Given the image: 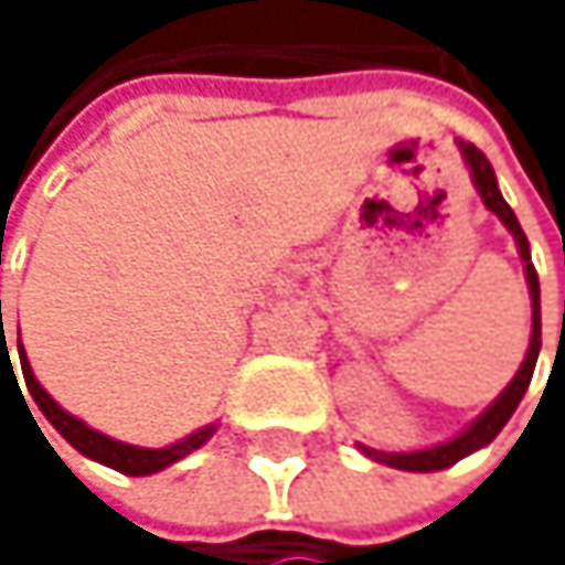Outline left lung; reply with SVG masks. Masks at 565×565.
Listing matches in <instances>:
<instances>
[{"label": "left lung", "instance_id": "obj_1", "mask_svg": "<svg viewBox=\"0 0 565 565\" xmlns=\"http://www.w3.org/2000/svg\"><path fill=\"white\" fill-rule=\"evenodd\" d=\"M458 150H461V160H465V167L471 172V182H475V189H478L484 209H488L491 215H498L501 225L513 235L516 255H520V262H523V278H526V290H530V310H533V317H530V347H526V356H523L520 370L513 373V380L504 386V393L498 395L471 425H465L458 435H451V438H445V441H438V445L415 448V451H380V448H370V445L356 441V448H360L366 458H373V461H380V465H390L395 471H418V475H425V471H445V468H451L455 461H461V458H468V455L488 448V445L501 435V428L508 425L510 415L516 412L520 398H523L530 380H533L536 356H540V278H536V268H533V262H530V242H526V235H523V228H520L513 209H510L508 202H504V195H501L498 175H494V167L488 163V157H484L475 143H465V140H458Z\"/></svg>", "mask_w": 565, "mask_h": 565}]
</instances>
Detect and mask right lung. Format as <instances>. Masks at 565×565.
I'll return each instance as SVG.
<instances>
[{"mask_svg": "<svg viewBox=\"0 0 565 565\" xmlns=\"http://www.w3.org/2000/svg\"><path fill=\"white\" fill-rule=\"evenodd\" d=\"M0 327H2V310H0ZM0 353L2 356H9V347H6V343H2ZM19 360H22V376H25L29 393H32L35 402H39L42 415L55 425L57 435H61L71 448H77L84 458H90V461H97V465H107V468H114V471H120V475H130V478L157 475V471L170 468V465H175V461H182L185 455H192L195 448H202V445L215 435V428H218V422H209V425H202V428L189 431L185 438H179V441H172V445H163V448H143V445L117 441V438H110V435H104V431L90 428L84 418L71 415L67 408H61L55 398L45 393V386H42V383L35 380V373H32V363H29V356H25L22 343H19ZM9 366H12V360H9ZM12 373H15V370H12Z\"/></svg>", "mask_w": 565, "mask_h": 565, "instance_id": "obj_1", "label": "right lung"}]
</instances>
